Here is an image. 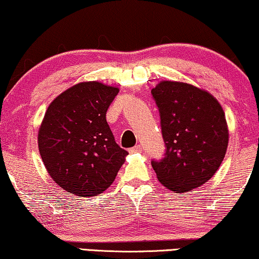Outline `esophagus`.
Masks as SVG:
<instances>
[{"mask_svg":"<svg viewBox=\"0 0 259 259\" xmlns=\"http://www.w3.org/2000/svg\"><path fill=\"white\" fill-rule=\"evenodd\" d=\"M142 152V146L141 145H137L134 146L133 148L130 149V153H141Z\"/></svg>","mask_w":259,"mask_h":259,"instance_id":"esophagus-1","label":"esophagus"}]
</instances>
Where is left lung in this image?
Wrapping results in <instances>:
<instances>
[{
    "label": "left lung",
    "instance_id": "obj_1",
    "mask_svg": "<svg viewBox=\"0 0 259 259\" xmlns=\"http://www.w3.org/2000/svg\"><path fill=\"white\" fill-rule=\"evenodd\" d=\"M152 95L166 148L152 166L164 188L184 194L209 181L224 161L229 140L224 109L208 91L184 82L161 81Z\"/></svg>",
    "mask_w": 259,
    "mask_h": 259
}]
</instances>
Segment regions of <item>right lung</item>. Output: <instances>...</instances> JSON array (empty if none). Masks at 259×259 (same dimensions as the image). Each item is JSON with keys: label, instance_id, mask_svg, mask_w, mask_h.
Segmentation results:
<instances>
[{"label": "right lung", "instance_id": "1", "mask_svg": "<svg viewBox=\"0 0 259 259\" xmlns=\"http://www.w3.org/2000/svg\"><path fill=\"white\" fill-rule=\"evenodd\" d=\"M118 88L97 81L77 83L47 107L38 132L41 160L57 184L78 197L101 194L116 180L128 155L106 121Z\"/></svg>", "mask_w": 259, "mask_h": 259}]
</instances>
